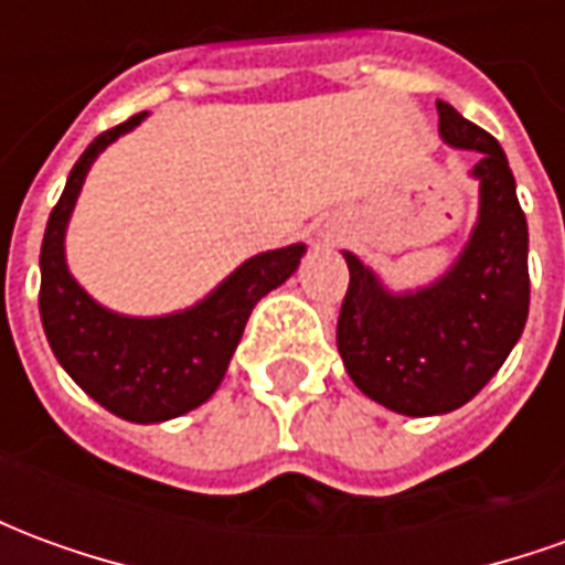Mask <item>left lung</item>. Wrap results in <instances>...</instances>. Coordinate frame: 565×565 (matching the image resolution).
<instances>
[{
  "label": "left lung",
  "instance_id": "obj_1",
  "mask_svg": "<svg viewBox=\"0 0 565 565\" xmlns=\"http://www.w3.org/2000/svg\"><path fill=\"white\" fill-rule=\"evenodd\" d=\"M438 136L475 150L478 221L436 281L391 290L379 271L342 250L351 284L339 315V354L369 399L396 415H448L493 379L530 311V233L514 174L493 136L436 103Z\"/></svg>",
  "mask_w": 565,
  "mask_h": 565
}]
</instances>
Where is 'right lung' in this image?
I'll list each match as a JSON object with an SVG mask.
<instances>
[{"label": "right lung", "mask_w": 565, "mask_h": 565, "mask_svg": "<svg viewBox=\"0 0 565 565\" xmlns=\"http://www.w3.org/2000/svg\"><path fill=\"white\" fill-rule=\"evenodd\" d=\"M145 117L141 111L103 132L72 166L66 190L44 230L39 311L51 351L81 391L124 420L162 424L214 396L254 306L299 269L306 245L296 242L245 259L196 306L172 315L132 318L96 302L68 271V221L96 157Z\"/></svg>", "instance_id": "right-lung-1"}]
</instances>
